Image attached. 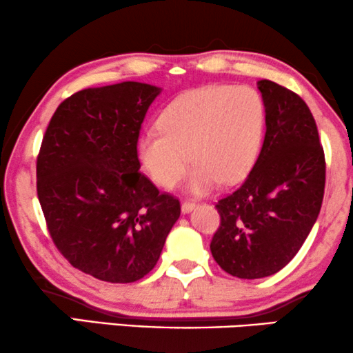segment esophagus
Returning a JSON list of instances; mask_svg holds the SVG:
<instances>
[{
	"label": "esophagus",
	"instance_id": "esophagus-1",
	"mask_svg": "<svg viewBox=\"0 0 353 353\" xmlns=\"http://www.w3.org/2000/svg\"><path fill=\"white\" fill-rule=\"evenodd\" d=\"M195 206H196L195 203H192V201H183L182 205H181V211L183 212V214H188V212L195 210Z\"/></svg>",
	"mask_w": 353,
	"mask_h": 353
}]
</instances>
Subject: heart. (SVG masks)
I'll return each instance as SVG.
<instances>
[{
    "label": "heart",
    "mask_w": 353,
    "mask_h": 353,
    "mask_svg": "<svg viewBox=\"0 0 353 353\" xmlns=\"http://www.w3.org/2000/svg\"><path fill=\"white\" fill-rule=\"evenodd\" d=\"M265 128L261 94L250 86L212 84L177 96L158 118V129L139 139L143 170L157 185L170 188L195 163L187 192L206 195L224 183H236L259 155Z\"/></svg>",
    "instance_id": "heart-1"
}]
</instances>
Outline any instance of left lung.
Wrapping results in <instances>:
<instances>
[{
    "mask_svg": "<svg viewBox=\"0 0 353 353\" xmlns=\"http://www.w3.org/2000/svg\"><path fill=\"white\" fill-rule=\"evenodd\" d=\"M265 137L245 182L216 205L221 227L211 252L222 270L256 280L297 254L320 214L325 153L307 103L290 89L259 79Z\"/></svg>",
    "mask_w": 353,
    "mask_h": 353,
    "instance_id": "8db88e82",
    "label": "left lung"
}]
</instances>
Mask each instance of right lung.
Masks as SVG:
<instances>
[{"instance_id":"right-lung-1","label":"right lung","mask_w":353,"mask_h":353,"mask_svg":"<svg viewBox=\"0 0 353 353\" xmlns=\"http://www.w3.org/2000/svg\"><path fill=\"white\" fill-rule=\"evenodd\" d=\"M161 88H88L57 107L37 163L38 200L63 257L102 281L131 283L157 265L181 216L139 172L141 125Z\"/></svg>"}]
</instances>
